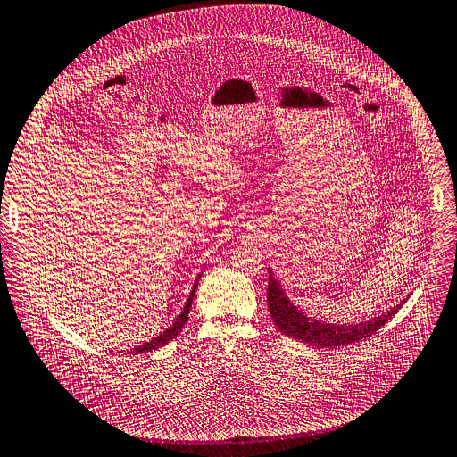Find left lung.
I'll return each instance as SVG.
<instances>
[{
  "mask_svg": "<svg viewBox=\"0 0 457 457\" xmlns=\"http://www.w3.org/2000/svg\"><path fill=\"white\" fill-rule=\"evenodd\" d=\"M404 303L406 301L390 308L381 317L371 319L364 324H326L313 320L312 317H306L303 312H299L292 303H289L286 299L284 289L275 280L271 271L268 280V310L277 329L287 337L317 348H341L373 336L401 310Z\"/></svg>",
  "mask_w": 457,
  "mask_h": 457,
  "instance_id": "1",
  "label": "left lung"
}]
</instances>
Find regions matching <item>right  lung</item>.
Here are the masks:
<instances>
[{
	"label": "right lung",
	"mask_w": 457,
	"mask_h": 457,
	"mask_svg": "<svg viewBox=\"0 0 457 457\" xmlns=\"http://www.w3.org/2000/svg\"><path fill=\"white\" fill-rule=\"evenodd\" d=\"M196 284H198V280L195 282V286H193V289H191V295H189V299H187V303H186V306H184V312H182V313H180V317H179V319L173 322V326H171V328H168V329H165V331H162V334H160L158 337L151 339L149 343H144V345H140V346H137V348L129 350V353L137 355V353L153 352V350L160 348L162 345L170 343L171 339H175V337L180 334L182 328H184V324H186V320H187V317H189V308H191V303H193V297H195V289H196Z\"/></svg>",
	"instance_id": "1"
}]
</instances>
